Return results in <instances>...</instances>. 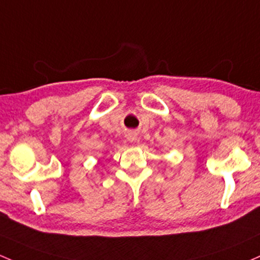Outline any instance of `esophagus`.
Wrapping results in <instances>:
<instances>
[{
	"mask_svg": "<svg viewBox=\"0 0 260 260\" xmlns=\"http://www.w3.org/2000/svg\"><path fill=\"white\" fill-rule=\"evenodd\" d=\"M127 139H128V141L133 142V141H135V139H136V136L133 135V133H129V135L127 136Z\"/></svg>",
	"mask_w": 260,
	"mask_h": 260,
	"instance_id": "1",
	"label": "esophagus"
}]
</instances>
